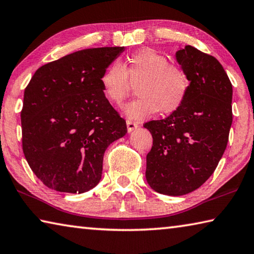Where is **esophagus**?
I'll list each match as a JSON object with an SVG mask.
<instances>
[{
  "instance_id": "esophagus-1",
  "label": "esophagus",
  "mask_w": 254,
  "mask_h": 254,
  "mask_svg": "<svg viewBox=\"0 0 254 254\" xmlns=\"http://www.w3.org/2000/svg\"><path fill=\"white\" fill-rule=\"evenodd\" d=\"M137 126H139V124H137L136 122H133V121H131V120H127V127L128 132L134 130V128L137 127Z\"/></svg>"
}]
</instances>
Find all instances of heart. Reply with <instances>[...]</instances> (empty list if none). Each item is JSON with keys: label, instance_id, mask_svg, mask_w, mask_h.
Returning <instances> with one entry per match:
<instances>
[{"label": "heart", "instance_id": "b5f03b06", "mask_svg": "<svg viewBox=\"0 0 254 254\" xmlns=\"http://www.w3.org/2000/svg\"><path fill=\"white\" fill-rule=\"evenodd\" d=\"M103 94L113 104L120 105L136 84V100L126 106L127 117L150 118L159 111L173 114L186 102L190 79L183 67L169 64L165 55L152 48H142L131 54L126 65L113 63L101 77Z\"/></svg>", "mask_w": 254, "mask_h": 254}]
</instances>
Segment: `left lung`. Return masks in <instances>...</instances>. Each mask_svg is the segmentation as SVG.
Instances as JSON below:
<instances>
[{
  "label": "left lung",
  "mask_w": 254,
  "mask_h": 254,
  "mask_svg": "<svg viewBox=\"0 0 254 254\" xmlns=\"http://www.w3.org/2000/svg\"><path fill=\"white\" fill-rule=\"evenodd\" d=\"M176 57L190 79L187 100L168 118L143 124L153 137L145 178L169 196L194 191L212 176L233 121V88L218 60L191 46L180 47Z\"/></svg>",
  "instance_id": "obj_1"
}]
</instances>
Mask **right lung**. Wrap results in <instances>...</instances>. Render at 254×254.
<instances>
[{
	"label": "right lung",
	"instance_id": "obj_1",
	"mask_svg": "<svg viewBox=\"0 0 254 254\" xmlns=\"http://www.w3.org/2000/svg\"><path fill=\"white\" fill-rule=\"evenodd\" d=\"M124 47L76 51L41 66L24 89L22 149L45 186L81 194L100 183L103 156L127 122L103 94L101 77Z\"/></svg>",
	"mask_w": 254,
	"mask_h": 254
}]
</instances>
